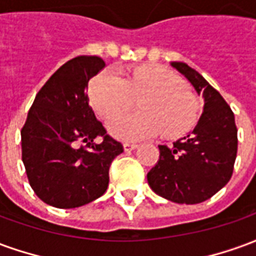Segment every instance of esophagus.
Here are the masks:
<instances>
[{
	"mask_svg": "<svg viewBox=\"0 0 256 256\" xmlns=\"http://www.w3.org/2000/svg\"><path fill=\"white\" fill-rule=\"evenodd\" d=\"M137 146H138V145H137V144H132V142H124V144H123V148H124V150H126V152H128V150H136Z\"/></svg>",
	"mask_w": 256,
	"mask_h": 256,
	"instance_id": "obj_1",
	"label": "esophagus"
}]
</instances>
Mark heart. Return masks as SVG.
<instances>
[{
	"mask_svg": "<svg viewBox=\"0 0 256 256\" xmlns=\"http://www.w3.org/2000/svg\"><path fill=\"white\" fill-rule=\"evenodd\" d=\"M136 98L142 99L141 112L116 114L132 105ZM90 100L102 118L117 116L110 120L108 130L122 141L150 138L162 130L167 136L182 133L198 115V101L185 90L182 80L159 67L136 68L124 79L106 68L92 80Z\"/></svg>",
	"mask_w": 256,
	"mask_h": 256,
	"instance_id": "heart-1",
	"label": "heart"
}]
</instances>
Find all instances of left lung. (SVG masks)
<instances>
[{
  "instance_id": "left-lung-1",
  "label": "left lung",
  "mask_w": 256,
  "mask_h": 256,
  "mask_svg": "<svg viewBox=\"0 0 256 256\" xmlns=\"http://www.w3.org/2000/svg\"><path fill=\"white\" fill-rule=\"evenodd\" d=\"M172 67L203 96V114L182 138L170 146L159 145V160L146 178L162 198L198 204L229 182L237 155V128L230 106L198 71L181 62H172Z\"/></svg>"
}]
</instances>
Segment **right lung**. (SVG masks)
<instances>
[{"label":"right lung","instance_id":"obj_1","mask_svg":"<svg viewBox=\"0 0 256 256\" xmlns=\"http://www.w3.org/2000/svg\"><path fill=\"white\" fill-rule=\"evenodd\" d=\"M104 67L98 56L68 60L38 92L22 128L28 182L49 206L75 208L102 196L112 160L123 152L89 106L88 82Z\"/></svg>","mask_w":256,"mask_h":256}]
</instances>
